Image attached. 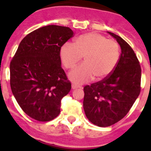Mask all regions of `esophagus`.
I'll return each mask as SVG.
<instances>
[{
    "label": "esophagus",
    "instance_id": "esophagus-1",
    "mask_svg": "<svg viewBox=\"0 0 151 151\" xmlns=\"http://www.w3.org/2000/svg\"><path fill=\"white\" fill-rule=\"evenodd\" d=\"M78 88H81L79 85H76V84H73V85H72V88L73 89Z\"/></svg>",
    "mask_w": 151,
    "mask_h": 151
}]
</instances>
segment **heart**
<instances>
[{"label": "heart", "mask_w": 151, "mask_h": 151, "mask_svg": "<svg viewBox=\"0 0 151 151\" xmlns=\"http://www.w3.org/2000/svg\"><path fill=\"white\" fill-rule=\"evenodd\" d=\"M60 57L66 69H73L84 57L85 63L75 68L69 75L72 82L82 84L94 76L100 80L109 76L118 63L119 47L114 40L107 39L99 33L90 32L78 36L73 45H63Z\"/></svg>", "instance_id": "b5f03b06"}]
</instances>
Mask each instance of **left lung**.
I'll return each instance as SVG.
<instances>
[{"mask_svg": "<svg viewBox=\"0 0 151 151\" xmlns=\"http://www.w3.org/2000/svg\"><path fill=\"white\" fill-rule=\"evenodd\" d=\"M108 33L120 45L115 69L100 82L84 87L83 107L91 123L107 127L125 116L141 91V69L130 45L114 33Z\"/></svg>", "mask_w": 151, "mask_h": 151, "instance_id": "8db88e82", "label": "left lung"}]
</instances>
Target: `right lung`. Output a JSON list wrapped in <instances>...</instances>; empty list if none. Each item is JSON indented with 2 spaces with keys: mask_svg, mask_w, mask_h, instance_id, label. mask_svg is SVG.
Wrapping results in <instances>:
<instances>
[{
  "mask_svg": "<svg viewBox=\"0 0 151 151\" xmlns=\"http://www.w3.org/2000/svg\"><path fill=\"white\" fill-rule=\"evenodd\" d=\"M73 37L66 26H44L21 41L10 65V87L22 110L31 118L48 122L60 113L61 100L71 83L61 67L60 49Z\"/></svg>",
  "mask_w": 151,
  "mask_h": 151,
  "instance_id": "obj_1",
  "label": "right lung"
}]
</instances>
